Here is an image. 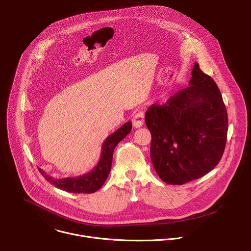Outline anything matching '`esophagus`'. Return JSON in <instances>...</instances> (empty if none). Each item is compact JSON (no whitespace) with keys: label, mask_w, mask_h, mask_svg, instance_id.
Instances as JSON below:
<instances>
[{"label":"esophagus","mask_w":251,"mask_h":251,"mask_svg":"<svg viewBox=\"0 0 251 251\" xmlns=\"http://www.w3.org/2000/svg\"><path fill=\"white\" fill-rule=\"evenodd\" d=\"M144 121H145V113H144V111H138L137 113L134 114L133 119H132L133 126L136 127V128L142 127L143 124H144Z\"/></svg>","instance_id":"34e87169"}]
</instances>
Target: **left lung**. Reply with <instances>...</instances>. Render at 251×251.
Instances as JSON below:
<instances>
[{"mask_svg":"<svg viewBox=\"0 0 251 251\" xmlns=\"http://www.w3.org/2000/svg\"><path fill=\"white\" fill-rule=\"evenodd\" d=\"M189 86L164 105H152L145 122L152 135L151 160L161 180L184 185L221 161L228 120L221 91L196 62Z\"/></svg>","mask_w":251,"mask_h":251,"instance_id":"1","label":"left lung"}]
</instances>
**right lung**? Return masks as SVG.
Listing matches in <instances>:
<instances>
[{
	"mask_svg": "<svg viewBox=\"0 0 251 251\" xmlns=\"http://www.w3.org/2000/svg\"><path fill=\"white\" fill-rule=\"evenodd\" d=\"M131 129L132 123L128 121L113 134L107 137L102 145L101 155L98 164L94 167L93 170L85 175L64 178H54L46 174L45 171L40 168L39 171L48 182L62 191L74 194L94 193L98 191L107 180V176H108L111 170L114 149L118 143L130 133Z\"/></svg>",
	"mask_w": 251,
	"mask_h": 251,
	"instance_id": "1",
	"label": "right lung"
}]
</instances>
